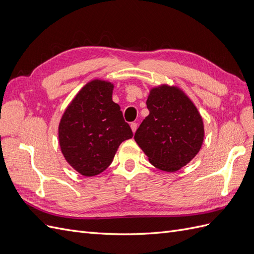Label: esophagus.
<instances>
[{"mask_svg": "<svg viewBox=\"0 0 254 254\" xmlns=\"http://www.w3.org/2000/svg\"><path fill=\"white\" fill-rule=\"evenodd\" d=\"M130 127H131V130H132V132L134 133V132L136 131V128H137V124H136V123H131V124H130Z\"/></svg>", "mask_w": 254, "mask_h": 254, "instance_id": "34e87169", "label": "esophagus"}]
</instances>
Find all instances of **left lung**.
<instances>
[{
	"label": "left lung",
	"mask_w": 254,
	"mask_h": 254,
	"mask_svg": "<svg viewBox=\"0 0 254 254\" xmlns=\"http://www.w3.org/2000/svg\"><path fill=\"white\" fill-rule=\"evenodd\" d=\"M146 105L149 114L134 134L149 162L164 172H177L201 148L204 126L200 113L184 92L175 86L152 88Z\"/></svg>",
	"instance_id": "obj_1"
}]
</instances>
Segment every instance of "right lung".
I'll list each match as a JSON object with an SVG mask.
<instances>
[{"label":"right lung","mask_w":254,"mask_h":254,"mask_svg":"<svg viewBox=\"0 0 254 254\" xmlns=\"http://www.w3.org/2000/svg\"><path fill=\"white\" fill-rule=\"evenodd\" d=\"M113 83L88 82L67 106L58 127L61 152L75 171L86 177L103 173L122 142L131 139V128L112 101Z\"/></svg>","instance_id":"right-lung-1"}]
</instances>
